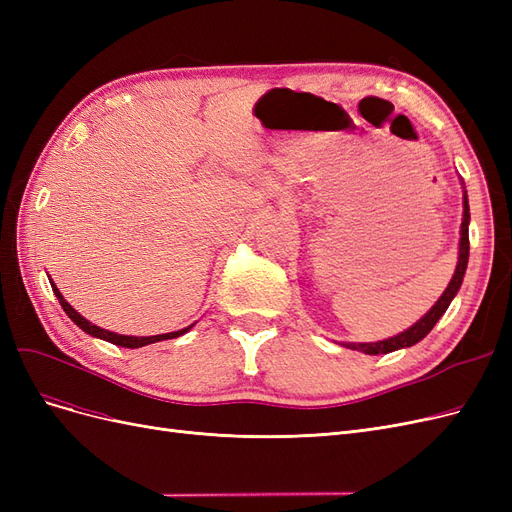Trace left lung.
Wrapping results in <instances>:
<instances>
[{
  "instance_id": "8db88e82",
  "label": "left lung",
  "mask_w": 512,
  "mask_h": 512,
  "mask_svg": "<svg viewBox=\"0 0 512 512\" xmlns=\"http://www.w3.org/2000/svg\"><path fill=\"white\" fill-rule=\"evenodd\" d=\"M468 224H470V205H468V196L463 194V222H461V239H459V262H457V269H455V275L451 284L446 286L442 297L436 301V305H433L429 312L418 320L416 324H412V327L404 333H399L391 339H384V342H376V344H344L346 348H352V350H361L365 354H389L393 350H399V348H408V346H414L421 342V339L436 327V322L442 318V314L448 309V305H451V301L455 299V294L459 292L461 288V282H463V275H466V269H468V256H470V237H468Z\"/></svg>"
}]
</instances>
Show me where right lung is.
I'll use <instances>...</instances> for the list:
<instances>
[{
    "mask_svg": "<svg viewBox=\"0 0 512 512\" xmlns=\"http://www.w3.org/2000/svg\"><path fill=\"white\" fill-rule=\"evenodd\" d=\"M51 286H53V292H55V297L59 299V303H61V307H64V312L68 314V318L74 322V324H79V327L85 331V333H89V335H94V337H100V339H104V342H111V344H115V346H121V348H141V346H149V344H156V342H162V339H173V337H179V335H183V333H188L192 327H188V329H181V331H175V333H164V335H151V337H130V335H117V333H111V331H106V329H100V327H96V324H91L89 320H85L79 312H76V309L61 297V292L57 290V286L51 282Z\"/></svg>",
    "mask_w": 512,
    "mask_h": 512,
    "instance_id": "obj_1",
    "label": "right lung"
}]
</instances>
